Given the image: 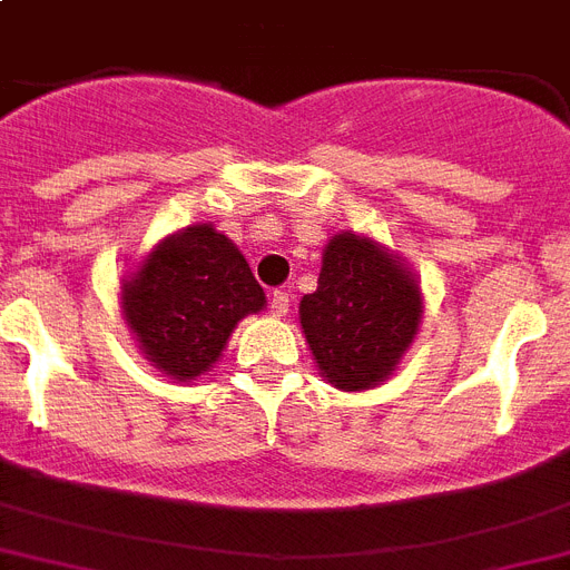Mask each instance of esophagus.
<instances>
[{"instance_id": "34e87169", "label": "esophagus", "mask_w": 570, "mask_h": 570, "mask_svg": "<svg viewBox=\"0 0 570 570\" xmlns=\"http://www.w3.org/2000/svg\"><path fill=\"white\" fill-rule=\"evenodd\" d=\"M288 305H291V291L279 288L271 294V312H274L276 317H285V314H288Z\"/></svg>"}]
</instances>
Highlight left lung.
I'll list each match as a JSON object with an SVG mask.
<instances>
[{
    "mask_svg": "<svg viewBox=\"0 0 570 570\" xmlns=\"http://www.w3.org/2000/svg\"><path fill=\"white\" fill-rule=\"evenodd\" d=\"M420 317V285L411 271L352 233L328 242L317 291L299 303L314 361L341 390H366L387 379L411 346Z\"/></svg>",
    "mask_w": 570,
    "mask_h": 570,
    "instance_id": "left-lung-1",
    "label": "left lung"
}]
</instances>
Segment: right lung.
I'll return each instance as SVG.
<instances>
[{"mask_svg":"<svg viewBox=\"0 0 570 570\" xmlns=\"http://www.w3.org/2000/svg\"><path fill=\"white\" fill-rule=\"evenodd\" d=\"M262 305L265 291L250 265L209 224L159 242L121 288V308L142 352L180 381L206 373L235 323Z\"/></svg>","mask_w":570,"mask_h":570,"instance_id":"1","label":"right lung"}]
</instances>
